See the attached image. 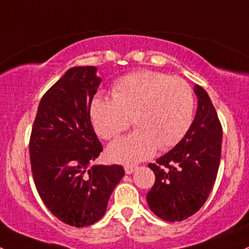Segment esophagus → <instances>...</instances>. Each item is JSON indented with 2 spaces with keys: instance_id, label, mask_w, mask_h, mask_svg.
<instances>
[{
  "instance_id": "1",
  "label": "esophagus",
  "mask_w": 249,
  "mask_h": 249,
  "mask_svg": "<svg viewBox=\"0 0 249 249\" xmlns=\"http://www.w3.org/2000/svg\"><path fill=\"white\" fill-rule=\"evenodd\" d=\"M135 170H137V165H133V164H129V165L124 166V171L125 174H128V175H129V174H133Z\"/></svg>"
}]
</instances>
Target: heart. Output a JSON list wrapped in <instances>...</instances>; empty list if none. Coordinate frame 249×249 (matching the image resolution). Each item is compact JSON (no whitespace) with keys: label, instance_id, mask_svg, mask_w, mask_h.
I'll use <instances>...</instances> for the list:
<instances>
[{"label":"heart","instance_id":"b5f03b06","mask_svg":"<svg viewBox=\"0 0 249 249\" xmlns=\"http://www.w3.org/2000/svg\"><path fill=\"white\" fill-rule=\"evenodd\" d=\"M112 99L97 94L89 104V116L97 134L116 138L130 125L137 130L107 147L117 163H135L160 150L176 145L193 120L194 96L182 79L160 71H142L122 76L111 89Z\"/></svg>","mask_w":249,"mask_h":249}]
</instances>
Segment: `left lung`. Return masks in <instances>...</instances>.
<instances>
[{
    "instance_id": "obj_1",
    "label": "left lung",
    "mask_w": 249,
    "mask_h": 249,
    "mask_svg": "<svg viewBox=\"0 0 249 249\" xmlns=\"http://www.w3.org/2000/svg\"><path fill=\"white\" fill-rule=\"evenodd\" d=\"M198 109L186 135L173 150L150 163L156 182L146 196L160 218L181 222L193 216L209 198L222 150V125L207 92L194 85Z\"/></svg>"
}]
</instances>
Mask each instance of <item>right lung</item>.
<instances>
[{"label":"right lung","mask_w":249,"mask_h":249,"mask_svg":"<svg viewBox=\"0 0 249 249\" xmlns=\"http://www.w3.org/2000/svg\"><path fill=\"white\" fill-rule=\"evenodd\" d=\"M102 79L97 67H73L49 89L38 107L30 140L36 188L61 222L81 228L98 222L121 165L92 164L103 151L89 117V104Z\"/></svg>","instance_id":"obj_1"}]
</instances>
